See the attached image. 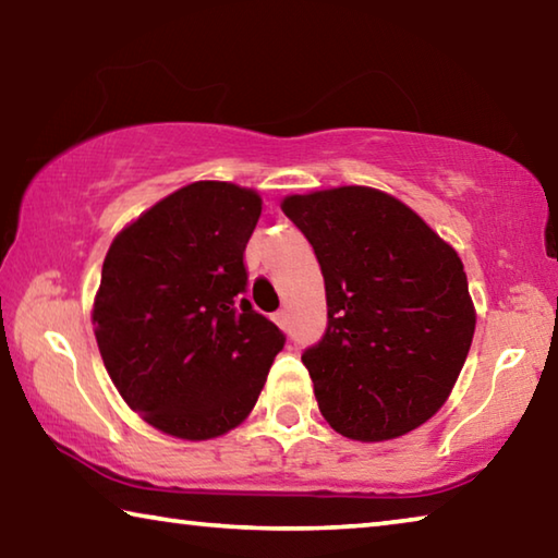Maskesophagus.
Masks as SVG:
<instances>
[{
	"mask_svg": "<svg viewBox=\"0 0 558 558\" xmlns=\"http://www.w3.org/2000/svg\"><path fill=\"white\" fill-rule=\"evenodd\" d=\"M272 319H276L280 327H288V313H286V310H280V313H276V317H272Z\"/></svg>",
	"mask_w": 558,
	"mask_h": 558,
	"instance_id": "1",
	"label": "esophagus"
}]
</instances>
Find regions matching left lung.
I'll return each mask as SVG.
<instances>
[{
  "mask_svg": "<svg viewBox=\"0 0 558 558\" xmlns=\"http://www.w3.org/2000/svg\"><path fill=\"white\" fill-rule=\"evenodd\" d=\"M325 278L327 329L302 352L325 421L391 440L446 403L475 335L458 253L393 196L339 186L282 202Z\"/></svg>",
  "mask_w": 558,
  "mask_h": 558,
  "instance_id": "obj_1",
  "label": "left lung"
}]
</instances>
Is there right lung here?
<instances>
[{
  "mask_svg": "<svg viewBox=\"0 0 558 558\" xmlns=\"http://www.w3.org/2000/svg\"><path fill=\"white\" fill-rule=\"evenodd\" d=\"M260 196L194 182L118 233L93 305L102 364L169 436L216 438L251 413L286 335L245 298Z\"/></svg>",
  "mask_w": 558,
  "mask_h": 558,
  "instance_id": "right-lung-1",
  "label": "right lung"
}]
</instances>
